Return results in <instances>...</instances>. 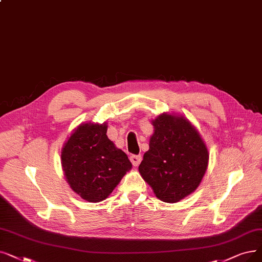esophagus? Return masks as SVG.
I'll return each mask as SVG.
<instances>
[{
	"mask_svg": "<svg viewBox=\"0 0 262 262\" xmlns=\"http://www.w3.org/2000/svg\"><path fill=\"white\" fill-rule=\"evenodd\" d=\"M129 159H130L132 164H133L135 167H137V166L140 164L142 157H141V155H136V154H133V155H130Z\"/></svg>",
	"mask_w": 262,
	"mask_h": 262,
	"instance_id": "esophagus-1",
	"label": "esophagus"
}]
</instances>
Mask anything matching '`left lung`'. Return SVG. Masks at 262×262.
Returning a JSON list of instances; mask_svg holds the SVG:
<instances>
[{"label":"left lung","instance_id":"1","mask_svg":"<svg viewBox=\"0 0 262 262\" xmlns=\"http://www.w3.org/2000/svg\"><path fill=\"white\" fill-rule=\"evenodd\" d=\"M152 124L154 134L139 172L158 199L174 203L198 187L209 153L199 133L183 117L164 113Z\"/></svg>","mask_w":262,"mask_h":262}]
</instances>
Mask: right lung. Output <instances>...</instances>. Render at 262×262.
<instances>
[{"label":"right lung","mask_w":262,"mask_h":262,"mask_svg":"<svg viewBox=\"0 0 262 262\" xmlns=\"http://www.w3.org/2000/svg\"><path fill=\"white\" fill-rule=\"evenodd\" d=\"M106 133L107 124L80 125L62 150L67 182L89 202L106 199L132 168L127 155L117 149Z\"/></svg>","instance_id":"add662e5"}]
</instances>
